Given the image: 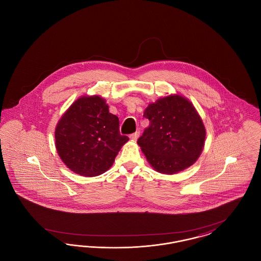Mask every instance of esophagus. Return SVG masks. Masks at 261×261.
<instances>
[{"instance_id": "esophagus-1", "label": "esophagus", "mask_w": 261, "mask_h": 261, "mask_svg": "<svg viewBox=\"0 0 261 261\" xmlns=\"http://www.w3.org/2000/svg\"><path fill=\"white\" fill-rule=\"evenodd\" d=\"M139 135H140V132L139 131H137L135 133H133V134H131L129 138H130V140L131 141H137V139L139 138Z\"/></svg>"}]
</instances>
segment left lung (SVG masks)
<instances>
[{
	"label": "left lung",
	"instance_id": "8db88e82",
	"mask_svg": "<svg viewBox=\"0 0 261 261\" xmlns=\"http://www.w3.org/2000/svg\"><path fill=\"white\" fill-rule=\"evenodd\" d=\"M144 116L149 127L137 143L155 171L172 175L198 161L206 132L189 99L179 94L162 97L149 103Z\"/></svg>",
	"mask_w": 261,
	"mask_h": 261
}]
</instances>
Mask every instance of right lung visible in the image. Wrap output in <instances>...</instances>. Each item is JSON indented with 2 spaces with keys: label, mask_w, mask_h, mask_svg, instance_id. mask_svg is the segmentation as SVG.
<instances>
[{
  "label": "right lung",
  "mask_w": 261,
  "mask_h": 261,
  "mask_svg": "<svg viewBox=\"0 0 261 261\" xmlns=\"http://www.w3.org/2000/svg\"><path fill=\"white\" fill-rule=\"evenodd\" d=\"M56 149L74 173L94 177L112 167L129 138L119 133V119L99 95L82 96L62 114L55 130Z\"/></svg>",
  "instance_id": "obj_1"
}]
</instances>
